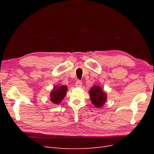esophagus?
I'll return each mask as SVG.
<instances>
[{
    "instance_id": "34e87169",
    "label": "esophagus",
    "mask_w": 154,
    "mask_h": 154,
    "mask_svg": "<svg viewBox=\"0 0 154 154\" xmlns=\"http://www.w3.org/2000/svg\"><path fill=\"white\" fill-rule=\"evenodd\" d=\"M82 81H80V80H77L76 82V83H75V85H76V87H81L82 86Z\"/></svg>"
}]
</instances>
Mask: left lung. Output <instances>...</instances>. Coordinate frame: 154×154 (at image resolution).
<instances>
[{
  "mask_svg": "<svg viewBox=\"0 0 154 154\" xmlns=\"http://www.w3.org/2000/svg\"><path fill=\"white\" fill-rule=\"evenodd\" d=\"M89 94L92 103L97 108H101L105 103L107 95L100 86H93L89 91Z\"/></svg>",
  "mask_w": 154,
  "mask_h": 154,
  "instance_id": "obj_1",
  "label": "left lung"
}]
</instances>
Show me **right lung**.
Returning <instances> with one entry per match:
<instances>
[{
  "label": "right lung",
  "mask_w": 154,
  "mask_h": 154,
  "mask_svg": "<svg viewBox=\"0 0 154 154\" xmlns=\"http://www.w3.org/2000/svg\"><path fill=\"white\" fill-rule=\"evenodd\" d=\"M67 88L66 85L54 87L50 94V100L54 104H59L66 95Z\"/></svg>",
  "instance_id": "right-lung-1"
}]
</instances>
